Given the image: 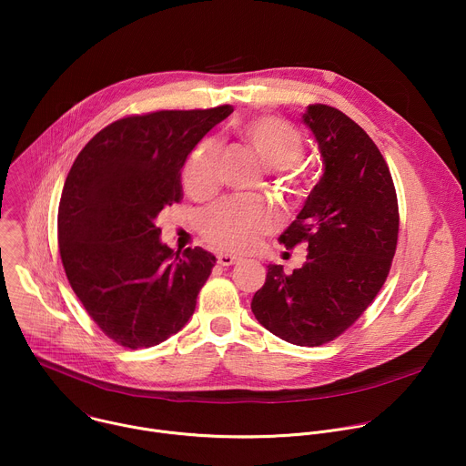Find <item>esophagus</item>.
<instances>
[{
  "label": "esophagus",
  "mask_w": 466,
  "mask_h": 466,
  "mask_svg": "<svg viewBox=\"0 0 466 466\" xmlns=\"http://www.w3.org/2000/svg\"><path fill=\"white\" fill-rule=\"evenodd\" d=\"M218 263L219 265H223V268H230V265H236V263H239V258H236V256H232V254H218Z\"/></svg>",
  "instance_id": "esophagus-1"
}]
</instances>
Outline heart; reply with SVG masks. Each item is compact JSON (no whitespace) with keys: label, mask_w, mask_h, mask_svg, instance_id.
Instances as JSON below:
<instances>
[{"label":"heart","mask_w":466,"mask_h":466,"mask_svg":"<svg viewBox=\"0 0 466 466\" xmlns=\"http://www.w3.org/2000/svg\"><path fill=\"white\" fill-rule=\"evenodd\" d=\"M234 130L241 140L273 169L293 167L304 155L300 132L275 116H250L238 119ZM184 187L193 198H207L219 186V149L214 142L198 144L182 173ZM297 186L295 180H289ZM277 227L269 205L254 198H228L212 208L203 219L205 238L218 248L243 254L252 250L259 239Z\"/></svg>","instance_id":"obj_1"}]
</instances>
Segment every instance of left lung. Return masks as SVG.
<instances>
[{
    "mask_svg": "<svg viewBox=\"0 0 466 466\" xmlns=\"http://www.w3.org/2000/svg\"><path fill=\"white\" fill-rule=\"evenodd\" d=\"M320 149L324 173L304 208L279 238L304 243L300 269L268 265L252 313L277 338L320 347L349 329L370 306L390 271L398 241V198L385 158L341 110L309 105L302 114Z\"/></svg>",
    "mask_w": 466,
    "mask_h": 466,
    "instance_id": "left-lung-1",
    "label": "left lung"
}]
</instances>
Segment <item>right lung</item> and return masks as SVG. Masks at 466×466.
I'll return each instance as SVG.
<instances>
[{
  "mask_svg": "<svg viewBox=\"0 0 466 466\" xmlns=\"http://www.w3.org/2000/svg\"><path fill=\"white\" fill-rule=\"evenodd\" d=\"M158 110L112 121L77 155L58 205L68 282L105 336L125 349L160 345L187 322L216 256L173 252L158 214L182 201L180 169L207 132L232 114Z\"/></svg>",
  "mask_w": 466,
  "mask_h": 466,
  "instance_id": "add662e5",
  "label": "right lung"
}]
</instances>
